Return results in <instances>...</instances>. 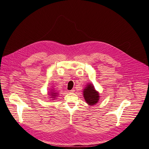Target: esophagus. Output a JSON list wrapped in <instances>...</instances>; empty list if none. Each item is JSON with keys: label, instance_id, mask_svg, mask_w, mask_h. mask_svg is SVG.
I'll use <instances>...</instances> for the list:
<instances>
[{"label": "esophagus", "instance_id": "1", "mask_svg": "<svg viewBox=\"0 0 149 149\" xmlns=\"http://www.w3.org/2000/svg\"><path fill=\"white\" fill-rule=\"evenodd\" d=\"M75 92V90H74V89H72V90H70V91H69V92H71V93H73V92Z\"/></svg>", "mask_w": 149, "mask_h": 149}]
</instances>
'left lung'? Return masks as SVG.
I'll list each match as a JSON object with an SVG mask.
<instances>
[{
    "instance_id": "8db88e82",
    "label": "left lung",
    "mask_w": 149,
    "mask_h": 149,
    "mask_svg": "<svg viewBox=\"0 0 149 149\" xmlns=\"http://www.w3.org/2000/svg\"><path fill=\"white\" fill-rule=\"evenodd\" d=\"M84 100L89 106L94 105L100 100V95L92 84H88L83 90Z\"/></svg>"
}]
</instances>
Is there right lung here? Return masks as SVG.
Returning a JSON list of instances; mask_svg holds the SVG:
<instances>
[{
    "label": "right lung",
    "instance_id": "right-lung-1",
    "mask_svg": "<svg viewBox=\"0 0 149 149\" xmlns=\"http://www.w3.org/2000/svg\"><path fill=\"white\" fill-rule=\"evenodd\" d=\"M53 91L54 90H51V92H50L51 97V98L55 99V98H56V97L57 96V95H58V93H57V92H55V91ZM54 99H52V100H54Z\"/></svg>",
    "mask_w": 149,
    "mask_h": 149
}]
</instances>
